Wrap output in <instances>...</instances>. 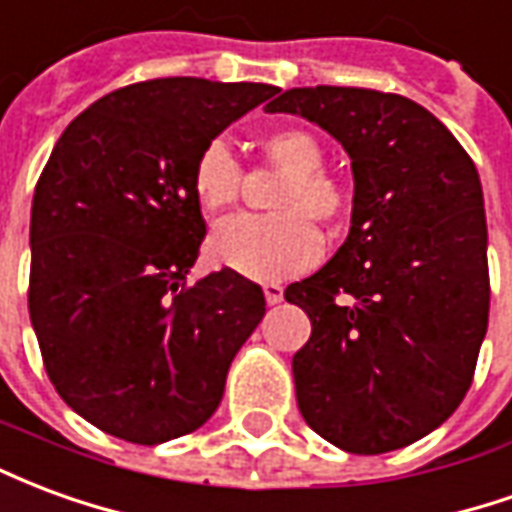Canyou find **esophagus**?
<instances>
[{"instance_id": "esophagus-1", "label": "esophagus", "mask_w": 512, "mask_h": 512, "mask_svg": "<svg viewBox=\"0 0 512 512\" xmlns=\"http://www.w3.org/2000/svg\"><path fill=\"white\" fill-rule=\"evenodd\" d=\"M263 296H266L268 304H279V301L285 299V290L279 288V285H266V288H263Z\"/></svg>"}]
</instances>
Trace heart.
Segmentation results:
<instances>
[{"label":"heart","mask_w":512,"mask_h":512,"mask_svg":"<svg viewBox=\"0 0 512 512\" xmlns=\"http://www.w3.org/2000/svg\"><path fill=\"white\" fill-rule=\"evenodd\" d=\"M263 153L279 169L290 172L282 183L271 216H233L211 235V257L219 266L255 282L301 274L318 263L323 241L318 227L343 222L348 194L334 178L321 172L326 164L321 142L301 128H279L263 136ZM191 186L208 213L227 211L241 197L244 172L222 139L202 147L194 161Z\"/></svg>","instance_id":"1"}]
</instances>
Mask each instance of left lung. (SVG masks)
<instances>
[{
  "label": "left lung",
  "instance_id": "8db88e82",
  "mask_svg": "<svg viewBox=\"0 0 512 512\" xmlns=\"http://www.w3.org/2000/svg\"><path fill=\"white\" fill-rule=\"evenodd\" d=\"M266 112L329 131L354 169L345 244L285 290L312 323L293 356L301 417L345 452L400 450L472 386L491 301L480 175L447 126L403 95L293 87Z\"/></svg>",
  "mask_w": 512,
  "mask_h": 512
}]
</instances>
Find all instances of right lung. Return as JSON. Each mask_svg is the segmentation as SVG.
<instances>
[{
    "label": "right lung",
    "mask_w": 512,
    "mask_h": 512,
    "mask_svg": "<svg viewBox=\"0 0 512 512\" xmlns=\"http://www.w3.org/2000/svg\"><path fill=\"white\" fill-rule=\"evenodd\" d=\"M279 87L150 79L62 131L32 197L29 318L68 406L134 444L178 439L222 403L266 296L230 268L186 282L205 238L200 150Z\"/></svg>",
    "instance_id": "add662e5"
}]
</instances>
